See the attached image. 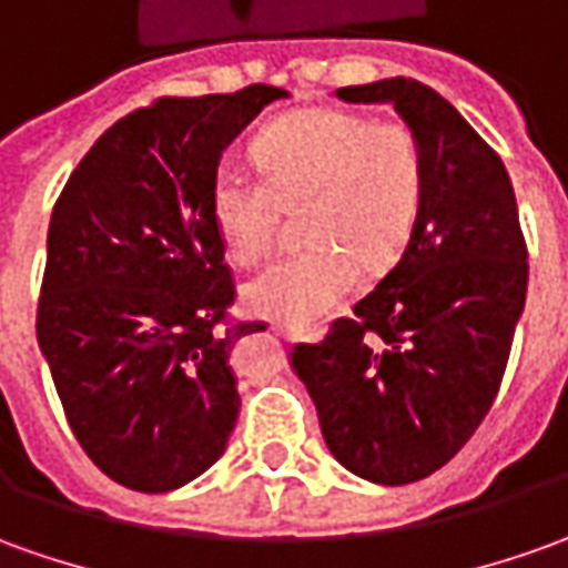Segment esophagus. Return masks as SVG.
Segmentation results:
<instances>
[{"mask_svg":"<svg viewBox=\"0 0 568 568\" xmlns=\"http://www.w3.org/2000/svg\"><path fill=\"white\" fill-rule=\"evenodd\" d=\"M270 333H276V335H295V329H288V326H270ZM320 329H311V333H307V338H311V342H320Z\"/></svg>","mask_w":568,"mask_h":568,"instance_id":"34e87169","label":"esophagus"}]
</instances>
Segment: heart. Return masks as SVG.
I'll return each instance as SVG.
<instances>
[{"mask_svg":"<svg viewBox=\"0 0 568 568\" xmlns=\"http://www.w3.org/2000/svg\"><path fill=\"white\" fill-rule=\"evenodd\" d=\"M264 173L220 168L211 217L233 261L273 252L283 211L301 207L311 248L276 261L245 285L254 314L307 326L348 298L366 270L395 264L426 195V154L407 121H369L345 108H304L264 126L252 145Z\"/></svg>","mask_w":568,"mask_h":568,"instance_id":"heart-1","label":"heart"}]
</instances>
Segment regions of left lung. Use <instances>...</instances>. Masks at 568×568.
<instances>
[{
	"mask_svg": "<svg viewBox=\"0 0 568 568\" xmlns=\"http://www.w3.org/2000/svg\"><path fill=\"white\" fill-rule=\"evenodd\" d=\"M392 102L426 154L407 248L320 345H295L323 438L354 476L407 485L460 450L495 404L526 307L528 248L510 173L438 92L392 77L335 90Z\"/></svg>",
	"mask_w": 568,
	"mask_h": 568,
	"instance_id": "obj_1",
	"label": "left lung"
}]
</instances>
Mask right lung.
<instances>
[{
    "label": "right lung",
    "mask_w": 568,
    "mask_h": 568,
    "mask_svg": "<svg viewBox=\"0 0 568 568\" xmlns=\"http://www.w3.org/2000/svg\"><path fill=\"white\" fill-rule=\"evenodd\" d=\"M288 92L158 99L95 139L52 207L37 338L80 447L123 488L202 476L239 416L235 283L211 217L220 158Z\"/></svg>",
    "instance_id": "add662e5"
}]
</instances>
